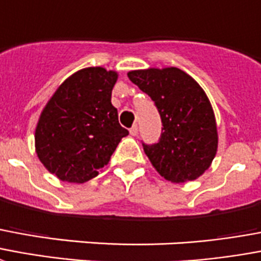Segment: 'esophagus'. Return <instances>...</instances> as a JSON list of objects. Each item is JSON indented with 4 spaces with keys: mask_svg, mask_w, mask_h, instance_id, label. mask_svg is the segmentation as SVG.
Wrapping results in <instances>:
<instances>
[{
    "mask_svg": "<svg viewBox=\"0 0 261 261\" xmlns=\"http://www.w3.org/2000/svg\"><path fill=\"white\" fill-rule=\"evenodd\" d=\"M130 134H131V136H137V134H138V125L134 124L133 127H131Z\"/></svg>",
    "mask_w": 261,
    "mask_h": 261,
    "instance_id": "obj_1",
    "label": "esophagus"
}]
</instances>
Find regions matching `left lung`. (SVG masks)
Segmentation results:
<instances>
[{"instance_id": "8db88e82", "label": "left lung", "mask_w": 261, "mask_h": 261, "mask_svg": "<svg viewBox=\"0 0 261 261\" xmlns=\"http://www.w3.org/2000/svg\"><path fill=\"white\" fill-rule=\"evenodd\" d=\"M127 76L155 102L162 119L159 141L142 144L152 166L177 184L200 177L219 144L213 109L202 87L177 67L133 70Z\"/></svg>"}]
</instances>
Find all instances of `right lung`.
Here are the masks:
<instances>
[{
  "label": "right lung",
  "instance_id": "right-lung-1",
  "mask_svg": "<svg viewBox=\"0 0 261 261\" xmlns=\"http://www.w3.org/2000/svg\"><path fill=\"white\" fill-rule=\"evenodd\" d=\"M117 73L87 67L62 83L41 112L36 152L62 181L83 184L99 174L128 131L112 105Z\"/></svg>",
  "mask_w": 261,
  "mask_h": 261
}]
</instances>
